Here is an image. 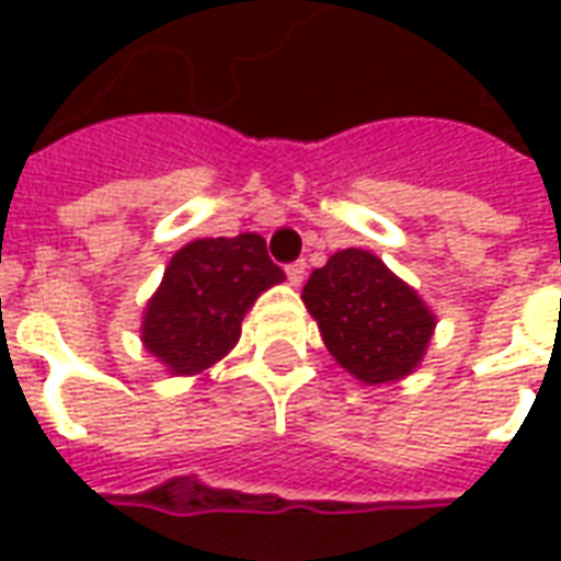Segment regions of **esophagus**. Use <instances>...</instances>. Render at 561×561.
I'll list each match as a JSON object with an SVG mask.
<instances>
[{"label": "esophagus", "mask_w": 561, "mask_h": 561, "mask_svg": "<svg viewBox=\"0 0 561 561\" xmlns=\"http://www.w3.org/2000/svg\"><path fill=\"white\" fill-rule=\"evenodd\" d=\"M285 273H288V282H291V285H300L306 276V261H294V264L285 267Z\"/></svg>", "instance_id": "34e87169"}]
</instances>
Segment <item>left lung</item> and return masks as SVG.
<instances>
[{"instance_id":"left-lung-1","label":"left lung","mask_w":561,"mask_h":561,"mask_svg":"<svg viewBox=\"0 0 561 561\" xmlns=\"http://www.w3.org/2000/svg\"><path fill=\"white\" fill-rule=\"evenodd\" d=\"M304 304L336 364L364 385L409 376L435 330V316L417 291L364 249H342L312 270Z\"/></svg>"}]
</instances>
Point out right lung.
Returning a JSON list of instances; mask_svg holds the SVG:
<instances>
[{
	"mask_svg": "<svg viewBox=\"0 0 561 561\" xmlns=\"http://www.w3.org/2000/svg\"><path fill=\"white\" fill-rule=\"evenodd\" d=\"M282 279L261 233L192 240L164 270L140 340L173 376H197L231 352L257 294Z\"/></svg>",
	"mask_w": 561,
	"mask_h": 561,
	"instance_id": "add662e5",
	"label": "right lung"
}]
</instances>
